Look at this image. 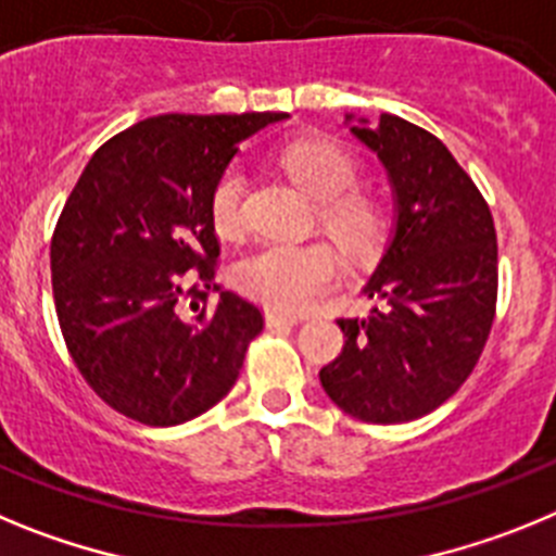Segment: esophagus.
Segmentation results:
<instances>
[{
  "mask_svg": "<svg viewBox=\"0 0 556 556\" xmlns=\"http://www.w3.org/2000/svg\"><path fill=\"white\" fill-rule=\"evenodd\" d=\"M301 323V317H294V314H283V312H275V308H269L267 312V326L269 328H292Z\"/></svg>",
  "mask_w": 556,
  "mask_h": 556,
  "instance_id": "obj_1",
  "label": "esophagus"
}]
</instances>
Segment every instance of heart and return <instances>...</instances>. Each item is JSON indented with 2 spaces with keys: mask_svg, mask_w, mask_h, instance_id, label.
Instances as JSON below:
<instances>
[{
  "mask_svg": "<svg viewBox=\"0 0 556 556\" xmlns=\"http://www.w3.org/2000/svg\"><path fill=\"white\" fill-rule=\"evenodd\" d=\"M281 164L289 178L317 200L323 230L353 258H370L381 250L390 230L387 205L378 194L358 189V166L348 150L326 139L294 141ZM248 175L239 164L219 172L208 194L211 225L223 239L244 233ZM342 264L331 244H264L236 264V283L275 312H303L333 289Z\"/></svg>",
  "mask_w": 556,
  "mask_h": 556,
  "instance_id": "1",
  "label": "heart"
}]
</instances>
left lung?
Returning <instances> with one entry per match:
<instances>
[{"instance_id":"obj_1","label":"left lung","mask_w":556,"mask_h":556,"mask_svg":"<svg viewBox=\"0 0 556 556\" xmlns=\"http://www.w3.org/2000/svg\"><path fill=\"white\" fill-rule=\"evenodd\" d=\"M351 132L384 164L397 217L365 287L381 306L339 320L345 345L320 381L351 417L406 424L445 404L484 351L498 298L495 225L468 172L429 130L381 113L376 127L358 119Z\"/></svg>"}]
</instances>
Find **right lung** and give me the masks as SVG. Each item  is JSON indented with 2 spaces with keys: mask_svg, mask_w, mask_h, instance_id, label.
<instances>
[{
  "mask_svg": "<svg viewBox=\"0 0 556 556\" xmlns=\"http://www.w3.org/2000/svg\"><path fill=\"white\" fill-rule=\"evenodd\" d=\"M287 113H166L108 139L52 233V294L88 387L130 420L178 426L219 404L264 328L217 283L208 194L239 141Z\"/></svg>",
  "mask_w": 556,
  "mask_h": 556,
  "instance_id": "1",
  "label": "right lung"
}]
</instances>
